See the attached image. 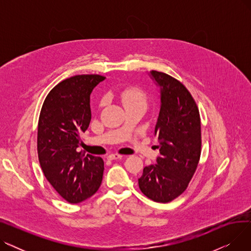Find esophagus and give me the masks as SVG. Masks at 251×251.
<instances>
[{
	"mask_svg": "<svg viewBox=\"0 0 251 251\" xmlns=\"http://www.w3.org/2000/svg\"><path fill=\"white\" fill-rule=\"evenodd\" d=\"M123 155L121 154H118V153H111L108 155V159L113 161V160H119V159H122Z\"/></svg>",
	"mask_w": 251,
	"mask_h": 251,
	"instance_id": "34e87169",
	"label": "esophagus"
}]
</instances>
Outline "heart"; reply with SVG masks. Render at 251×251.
<instances>
[{"mask_svg": "<svg viewBox=\"0 0 251 251\" xmlns=\"http://www.w3.org/2000/svg\"><path fill=\"white\" fill-rule=\"evenodd\" d=\"M121 100L124 107L130 104H147V96L136 86H130L121 92Z\"/></svg>", "mask_w": 251, "mask_h": 251, "instance_id": "1", "label": "heart"}]
</instances>
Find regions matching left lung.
<instances>
[{"label":"left lung","mask_w":251,"mask_h":251,"mask_svg":"<svg viewBox=\"0 0 251 251\" xmlns=\"http://www.w3.org/2000/svg\"><path fill=\"white\" fill-rule=\"evenodd\" d=\"M151 75L161 88V109L154 128L161 155L155 165L143 169L138 185L150 200L167 203L186 190L199 165L201 116L183 83L164 72L152 70Z\"/></svg>","instance_id":"1"}]
</instances>
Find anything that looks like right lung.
<instances>
[{
	"mask_svg": "<svg viewBox=\"0 0 251 251\" xmlns=\"http://www.w3.org/2000/svg\"><path fill=\"white\" fill-rule=\"evenodd\" d=\"M104 79L98 74L65 79L49 92L39 114V164L50 185L70 203L89 199L101 184V157L76 150L91 120V91Z\"/></svg>",
	"mask_w": 251,
	"mask_h": 251,
	"instance_id": "right-lung-1",
	"label": "right lung"
}]
</instances>
